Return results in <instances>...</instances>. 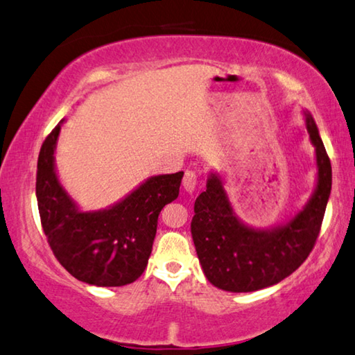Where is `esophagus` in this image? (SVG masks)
<instances>
[{"label":"esophagus","instance_id":"34e87169","mask_svg":"<svg viewBox=\"0 0 355 355\" xmlns=\"http://www.w3.org/2000/svg\"><path fill=\"white\" fill-rule=\"evenodd\" d=\"M182 185L187 192H193L198 185V176H196L195 171H185L184 179H182Z\"/></svg>","mask_w":355,"mask_h":355}]
</instances>
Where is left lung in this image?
Segmentation results:
<instances>
[{
  "label": "left lung",
  "mask_w": 355,
  "mask_h": 355,
  "mask_svg": "<svg viewBox=\"0 0 355 355\" xmlns=\"http://www.w3.org/2000/svg\"><path fill=\"white\" fill-rule=\"evenodd\" d=\"M318 159V187L302 212L271 232L254 230L233 216L220 178L212 174L195 201L192 238L208 281L228 292H254L291 276L313 250L331 190V165L313 117H306Z\"/></svg>",
  "instance_id": "8db88e82"
}]
</instances>
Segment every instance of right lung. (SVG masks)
<instances>
[{
  "label": "right lung",
  "mask_w": 355,
  "mask_h": 355,
  "mask_svg": "<svg viewBox=\"0 0 355 355\" xmlns=\"http://www.w3.org/2000/svg\"><path fill=\"white\" fill-rule=\"evenodd\" d=\"M58 133L60 123L41 146L36 171L37 208L49 246L76 279L98 287L130 284L146 270L159 214L178 198L184 173L147 179L111 209L80 212L53 168Z\"/></svg>",
  "instance_id": "add662e5"
}]
</instances>
